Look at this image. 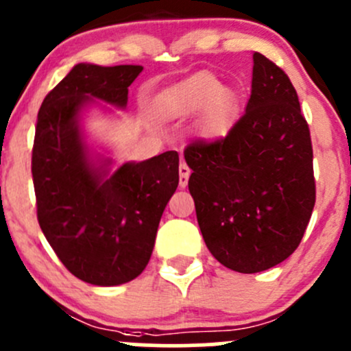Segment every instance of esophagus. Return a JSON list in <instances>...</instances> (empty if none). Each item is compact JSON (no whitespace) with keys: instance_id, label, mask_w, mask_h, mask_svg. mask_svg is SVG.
<instances>
[{"instance_id":"1","label":"esophagus","mask_w":351,"mask_h":351,"mask_svg":"<svg viewBox=\"0 0 351 351\" xmlns=\"http://www.w3.org/2000/svg\"><path fill=\"white\" fill-rule=\"evenodd\" d=\"M189 176H191V169H189V165L182 160V162H180V165H179V186L182 189L187 186Z\"/></svg>"}]
</instances>
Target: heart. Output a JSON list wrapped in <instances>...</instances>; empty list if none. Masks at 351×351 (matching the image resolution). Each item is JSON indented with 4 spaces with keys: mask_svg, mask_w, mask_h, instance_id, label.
<instances>
[{
    "mask_svg": "<svg viewBox=\"0 0 351 351\" xmlns=\"http://www.w3.org/2000/svg\"><path fill=\"white\" fill-rule=\"evenodd\" d=\"M197 117V132L208 141L223 137L239 117V97L232 89L222 88L214 74L197 73L171 89L154 102V114L160 121Z\"/></svg>",
    "mask_w": 351,
    "mask_h": 351,
    "instance_id": "1",
    "label": "heart"
}]
</instances>
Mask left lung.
Returning a JSON list of instances; mask_svg holds the SVG:
<instances>
[{
    "label": "left lung",
    "mask_w": 351,
    "mask_h": 351,
    "mask_svg": "<svg viewBox=\"0 0 351 351\" xmlns=\"http://www.w3.org/2000/svg\"><path fill=\"white\" fill-rule=\"evenodd\" d=\"M184 157L207 249L227 269L257 274L300 245L315 206L313 149L285 71L254 53L252 94L226 137Z\"/></svg>",
    "instance_id": "1"
}]
</instances>
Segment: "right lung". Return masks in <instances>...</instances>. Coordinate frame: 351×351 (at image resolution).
Returning a JSON list of instances; mask_svg holds the SVG:
<instances>
[{"instance_id":"right-lung-1","label":"right lung","mask_w":351,"mask_h":351,"mask_svg":"<svg viewBox=\"0 0 351 351\" xmlns=\"http://www.w3.org/2000/svg\"><path fill=\"white\" fill-rule=\"evenodd\" d=\"M143 66L76 64L43 101L38 112L31 172L38 222L58 258L74 277L112 287L143 274L157 227L179 186V154L167 151L125 162L109 176L82 141L80 112L93 97L116 108Z\"/></svg>"}]
</instances>
